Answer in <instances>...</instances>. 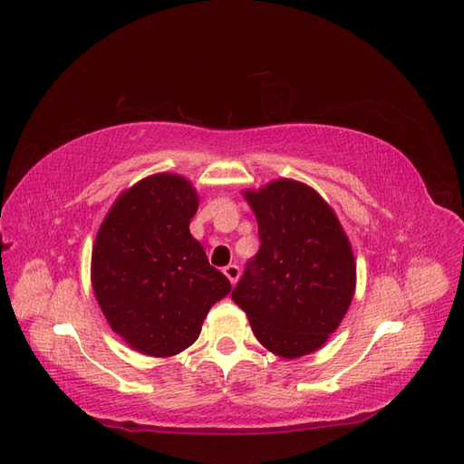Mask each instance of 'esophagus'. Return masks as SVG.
<instances>
[{
	"label": "esophagus",
	"mask_w": 464,
	"mask_h": 464,
	"mask_svg": "<svg viewBox=\"0 0 464 464\" xmlns=\"http://www.w3.org/2000/svg\"><path fill=\"white\" fill-rule=\"evenodd\" d=\"M222 273L228 276V280H230V283H232V285H236V283H237V278H240V266H237V265H234V263H230V265H227V266H224V269H222Z\"/></svg>",
	"instance_id": "34e87169"
}]
</instances>
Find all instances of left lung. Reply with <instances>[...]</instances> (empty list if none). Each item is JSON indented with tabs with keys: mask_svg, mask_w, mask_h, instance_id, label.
I'll list each match as a JSON object with an SVG mask.
<instances>
[{
	"mask_svg": "<svg viewBox=\"0 0 464 464\" xmlns=\"http://www.w3.org/2000/svg\"><path fill=\"white\" fill-rule=\"evenodd\" d=\"M259 227V251L232 300L257 341L283 358L315 353L341 325L356 288L353 247L333 208L302 181L244 191Z\"/></svg>",
	"mask_w": 464,
	"mask_h": 464,
	"instance_id": "8db88e82",
	"label": "left lung"
}]
</instances>
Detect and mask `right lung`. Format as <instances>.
I'll use <instances>...</instances> for the list:
<instances>
[{"instance_id":"obj_1","label":"right lung","mask_w":464,"mask_h":464,"mask_svg":"<svg viewBox=\"0 0 464 464\" xmlns=\"http://www.w3.org/2000/svg\"><path fill=\"white\" fill-rule=\"evenodd\" d=\"M198 205L186 178L154 174L120 195L96 234L94 296L111 331L143 354L191 346L210 307L232 290L189 234Z\"/></svg>"}]
</instances>
